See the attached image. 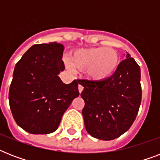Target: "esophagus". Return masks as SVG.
Segmentation results:
<instances>
[{
	"label": "esophagus",
	"instance_id": "obj_1",
	"mask_svg": "<svg viewBox=\"0 0 160 160\" xmlns=\"http://www.w3.org/2000/svg\"><path fill=\"white\" fill-rule=\"evenodd\" d=\"M78 90H79V92L81 93L83 91V90H84V87L81 85H78Z\"/></svg>",
	"mask_w": 160,
	"mask_h": 160
}]
</instances>
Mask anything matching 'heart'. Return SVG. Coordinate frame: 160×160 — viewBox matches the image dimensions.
I'll return each mask as SVG.
<instances>
[{"label": "heart", "instance_id": "b5f03b06", "mask_svg": "<svg viewBox=\"0 0 160 160\" xmlns=\"http://www.w3.org/2000/svg\"><path fill=\"white\" fill-rule=\"evenodd\" d=\"M74 67L85 70L91 80H108L116 72L119 63L117 51L109 47L80 49L74 51L70 57Z\"/></svg>", "mask_w": 160, "mask_h": 160}]
</instances>
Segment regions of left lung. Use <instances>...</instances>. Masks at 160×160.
Returning <instances> with one entry per match:
<instances>
[{
  "instance_id": "obj_1",
  "label": "left lung",
  "mask_w": 160,
  "mask_h": 160,
  "mask_svg": "<svg viewBox=\"0 0 160 160\" xmlns=\"http://www.w3.org/2000/svg\"><path fill=\"white\" fill-rule=\"evenodd\" d=\"M85 100L82 114L87 132L92 137L111 140L131 127L142 99L139 65L127 53L116 72L108 80H80Z\"/></svg>"
}]
</instances>
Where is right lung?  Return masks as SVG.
Returning a JSON list of instances; mask_svg holds the SVG:
<instances>
[{"label":"right lung","mask_w":160,"mask_h":160,"mask_svg":"<svg viewBox=\"0 0 160 160\" xmlns=\"http://www.w3.org/2000/svg\"><path fill=\"white\" fill-rule=\"evenodd\" d=\"M63 51L62 44H36L15 66L9 103L16 124L30 134L55 131L65 110L80 95V80L66 85L58 76L65 70Z\"/></svg>","instance_id":"add662e5"}]
</instances>
